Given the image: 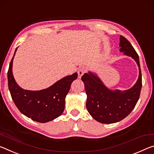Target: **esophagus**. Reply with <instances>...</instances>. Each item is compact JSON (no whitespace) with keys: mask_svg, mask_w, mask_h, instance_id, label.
Returning a JSON list of instances; mask_svg holds the SVG:
<instances>
[{"mask_svg":"<svg viewBox=\"0 0 154 154\" xmlns=\"http://www.w3.org/2000/svg\"><path fill=\"white\" fill-rule=\"evenodd\" d=\"M85 72H86V69H85V67H82L80 68V69H79V71H78V74H79V79H80V78L82 77V75L84 74Z\"/></svg>","mask_w":154,"mask_h":154,"instance_id":"obj_1","label":"esophagus"}]
</instances>
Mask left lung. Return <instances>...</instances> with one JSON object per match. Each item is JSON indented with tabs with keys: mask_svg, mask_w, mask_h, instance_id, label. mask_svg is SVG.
<instances>
[{
	"mask_svg": "<svg viewBox=\"0 0 154 154\" xmlns=\"http://www.w3.org/2000/svg\"><path fill=\"white\" fill-rule=\"evenodd\" d=\"M120 52L132 57L137 63L139 74L137 82L130 89L122 91L110 90L94 72H89L82 75L87 95L86 107L94 119L102 123H114L124 119L132 112L140 97L142 88V75L139 57L128 39L120 36Z\"/></svg>",
	"mask_w": 154,
	"mask_h": 154,
	"instance_id": "left-lung-1",
	"label": "left lung"
}]
</instances>
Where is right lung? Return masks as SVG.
<instances>
[{
  "instance_id": "1",
  "label": "right lung",
  "mask_w": 154,
  "mask_h": 154,
  "mask_svg": "<svg viewBox=\"0 0 154 154\" xmlns=\"http://www.w3.org/2000/svg\"><path fill=\"white\" fill-rule=\"evenodd\" d=\"M17 48L7 72L8 87L12 100L20 111L32 120L39 123L54 120L63 112L65 97L72 82L77 79L78 74L75 72L67 75L45 89L30 91L22 89L16 83L12 72L13 60Z\"/></svg>"
}]
</instances>
